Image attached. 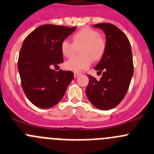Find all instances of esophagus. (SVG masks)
<instances>
[{
  "label": "esophagus",
  "mask_w": 154,
  "mask_h": 154,
  "mask_svg": "<svg viewBox=\"0 0 154 154\" xmlns=\"http://www.w3.org/2000/svg\"><path fill=\"white\" fill-rule=\"evenodd\" d=\"M80 73H78V72H74V77H78V76H80Z\"/></svg>",
  "instance_id": "1"
}]
</instances>
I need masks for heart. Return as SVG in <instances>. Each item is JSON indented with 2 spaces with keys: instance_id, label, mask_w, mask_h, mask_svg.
Masks as SVG:
<instances>
[{
  "instance_id": "obj_1",
  "label": "heart",
  "mask_w": 154,
  "mask_h": 154,
  "mask_svg": "<svg viewBox=\"0 0 154 154\" xmlns=\"http://www.w3.org/2000/svg\"><path fill=\"white\" fill-rule=\"evenodd\" d=\"M72 44L64 41L61 44V52L65 58L73 57L75 48L80 47L81 56L73 58L65 63V68L74 72H80L91 65L92 59L98 60L105 50V42L100 37L98 31L89 28H84L73 34Z\"/></svg>"
}]
</instances>
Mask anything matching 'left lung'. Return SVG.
Listing matches in <instances>:
<instances>
[{"instance_id":"8db88e82","label":"left lung","mask_w":154,"mask_h":154,"mask_svg":"<svg viewBox=\"0 0 154 154\" xmlns=\"http://www.w3.org/2000/svg\"><path fill=\"white\" fill-rule=\"evenodd\" d=\"M106 36L105 50L94 69L101 74L99 80L87 75L86 92L89 101L100 110H110L126 95L133 76L134 68L130 43L126 34L110 23L94 25Z\"/></svg>"}]
</instances>
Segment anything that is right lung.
<instances>
[{"label":"right lung","instance_id":"obj_1","mask_svg":"<svg viewBox=\"0 0 154 154\" xmlns=\"http://www.w3.org/2000/svg\"><path fill=\"white\" fill-rule=\"evenodd\" d=\"M75 29L41 25L28 34L22 44L18 70L25 95L37 107L50 108L58 104L74 78L72 71H55L51 67L63 62L61 44Z\"/></svg>","mask_w":154,"mask_h":154}]
</instances>
